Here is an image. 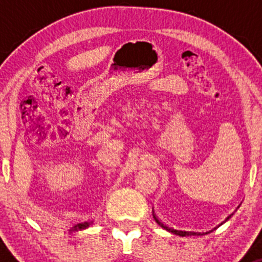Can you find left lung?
Here are the masks:
<instances>
[{
  "label": "left lung",
  "mask_w": 262,
  "mask_h": 262,
  "mask_svg": "<svg viewBox=\"0 0 262 262\" xmlns=\"http://www.w3.org/2000/svg\"><path fill=\"white\" fill-rule=\"evenodd\" d=\"M152 215H154V219H155L156 223H158L159 225H160L161 228H164L165 230L170 231V233L176 234V235H180V236H188V235H194V234H200V233H194V231H185V230H177V229H173V228L167 227V225H165L164 223H162V222L159 221V219L156 218V215L154 214V213H152ZM230 215H231V214H230ZM230 215H229V217H228L227 219H229V218H230ZM214 229H215V228H214ZM206 234H207V233H206Z\"/></svg>",
  "instance_id": "obj_1"
}]
</instances>
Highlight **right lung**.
I'll use <instances>...</instances> for the list:
<instances>
[{
    "label": "right lung",
    "instance_id": "obj_1",
    "mask_svg": "<svg viewBox=\"0 0 262 262\" xmlns=\"http://www.w3.org/2000/svg\"><path fill=\"white\" fill-rule=\"evenodd\" d=\"M89 227V223H85V224H82V227L80 228V229H85V228H87Z\"/></svg>",
    "mask_w": 262,
    "mask_h": 262
}]
</instances>
